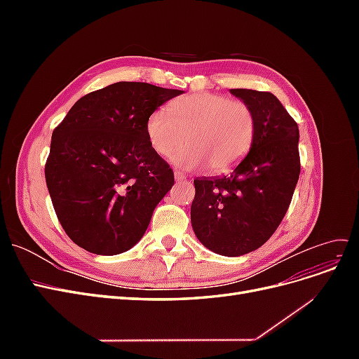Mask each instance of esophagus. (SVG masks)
I'll list each match as a JSON object with an SVG mask.
<instances>
[{
  "mask_svg": "<svg viewBox=\"0 0 359 359\" xmlns=\"http://www.w3.org/2000/svg\"><path fill=\"white\" fill-rule=\"evenodd\" d=\"M173 178H175V181H178V182L182 181V180H186V177H184L181 172H175V173H173Z\"/></svg>",
  "mask_w": 359,
  "mask_h": 359,
  "instance_id": "1",
  "label": "esophagus"
}]
</instances>
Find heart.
I'll use <instances>...</instances> for the list:
<instances>
[{"instance_id": "heart-1", "label": "heart", "mask_w": 359, "mask_h": 359, "mask_svg": "<svg viewBox=\"0 0 359 359\" xmlns=\"http://www.w3.org/2000/svg\"><path fill=\"white\" fill-rule=\"evenodd\" d=\"M147 139L158 156L168 157L184 139L187 145L172 161L182 169H203L220 173L236 166L252 149L256 118L243 102L212 93L190 94L156 109L147 119Z\"/></svg>"}]
</instances>
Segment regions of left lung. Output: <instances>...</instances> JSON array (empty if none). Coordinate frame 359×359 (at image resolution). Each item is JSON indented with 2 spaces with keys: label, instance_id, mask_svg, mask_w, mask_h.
I'll return each instance as SVG.
<instances>
[{
  "label": "left lung",
  "instance_id": "8db88e82",
  "mask_svg": "<svg viewBox=\"0 0 359 359\" xmlns=\"http://www.w3.org/2000/svg\"><path fill=\"white\" fill-rule=\"evenodd\" d=\"M256 118L252 149L223 177L194 180L191 226L211 252L236 257L264 245L289 208L299 178L298 124L274 94L231 90Z\"/></svg>",
  "mask_w": 359,
  "mask_h": 359
}]
</instances>
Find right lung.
<instances>
[{"label": "right lung", "instance_id": "add662e5", "mask_svg": "<svg viewBox=\"0 0 359 359\" xmlns=\"http://www.w3.org/2000/svg\"><path fill=\"white\" fill-rule=\"evenodd\" d=\"M184 91L116 82L76 102L53 130L45 177L62 229L86 252L124 253L140 241L173 172L145 124Z\"/></svg>", "mask_w": 359, "mask_h": 359}]
</instances>
